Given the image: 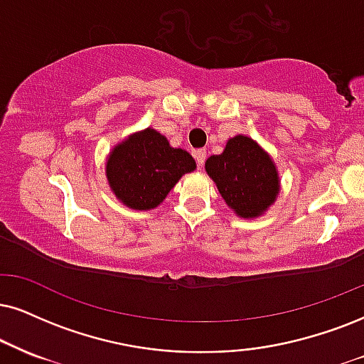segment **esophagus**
I'll list each match as a JSON object with an SVG mask.
<instances>
[{
	"label": "esophagus",
	"mask_w": 364,
	"mask_h": 364,
	"mask_svg": "<svg viewBox=\"0 0 364 364\" xmlns=\"http://www.w3.org/2000/svg\"><path fill=\"white\" fill-rule=\"evenodd\" d=\"M196 161H197V167L203 168L204 167V161H205V150H196Z\"/></svg>",
	"instance_id": "obj_1"
}]
</instances>
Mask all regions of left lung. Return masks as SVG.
<instances>
[{"instance_id":"obj_1","label":"left lung","mask_w":364,"mask_h":364,"mask_svg":"<svg viewBox=\"0 0 364 364\" xmlns=\"http://www.w3.org/2000/svg\"><path fill=\"white\" fill-rule=\"evenodd\" d=\"M205 172L216 182L224 203L245 219L262 216L280 191L270 155L243 134L230 138L221 155L209 156Z\"/></svg>"}]
</instances>
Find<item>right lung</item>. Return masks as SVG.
<instances>
[{"instance_id":"add662e5","label":"right lung","mask_w":364,"mask_h":364,"mask_svg":"<svg viewBox=\"0 0 364 364\" xmlns=\"http://www.w3.org/2000/svg\"><path fill=\"white\" fill-rule=\"evenodd\" d=\"M196 161L182 148H172L167 138L146 128L116 145L107 156L106 177L114 196L136 210L155 209Z\"/></svg>"}]
</instances>
